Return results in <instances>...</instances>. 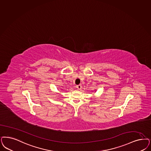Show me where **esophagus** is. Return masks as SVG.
Returning a JSON list of instances; mask_svg holds the SVG:
<instances>
[{
    "mask_svg": "<svg viewBox=\"0 0 151 151\" xmlns=\"http://www.w3.org/2000/svg\"><path fill=\"white\" fill-rule=\"evenodd\" d=\"M76 88L78 90H80L81 88H82V86H81V85H78L76 86Z\"/></svg>",
    "mask_w": 151,
    "mask_h": 151,
    "instance_id": "1",
    "label": "esophagus"
}]
</instances>
